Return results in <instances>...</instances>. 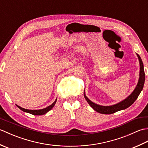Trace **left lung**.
Instances as JSON below:
<instances>
[{"instance_id": "obj_1", "label": "left lung", "mask_w": 148, "mask_h": 148, "mask_svg": "<svg viewBox=\"0 0 148 148\" xmlns=\"http://www.w3.org/2000/svg\"><path fill=\"white\" fill-rule=\"evenodd\" d=\"M137 56L139 59V65H140V71H139V78L138 83L137 84V86L135 88L134 90L133 91L130 95H128L126 99L123 100L122 101L119 102L116 104L112 105V106H101L97 104V103L93 102L92 101L88 98L86 97L85 92L84 91V97L85 98L87 102L88 103V104L92 107V108L95 110V111L98 112L101 114H112L117 111H121V110H123L128 108V107H130L132 103L136 101V100L137 99L138 96L139 95L141 91L143 90L144 81H145V73H144V65L141 59L140 56L137 53Z\"/></svg>"}]
</instances>
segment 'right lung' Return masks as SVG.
<instances>
[{
	"label": "right lung",
	"mask_w": 148,
	"mask_h": 148,
	"mask_svg": "<svg viewBox=\"0 0 148 148\" xmlns=\"http://www.w3.org/2000/svg\"><path fill=\"white\" fill-rule=\"evenodd\" d=\"M56 100L57 99H56V100H55V102H53L52 104H51L50 106H49L48 107H47L46 108H44L42 109H37V110H31V109H24L23 108H21V107L19 106L18 105H16V106L19 109H20L21 111H23V112H28V113H30V114H32L33 115H37V116H39V115H43V114H45L46 113L48 112V111H49L50 110H51L54 106L55 105V103L56 102Z\"/></svg>",
	"instance_id": "1"
}]
</instances>
